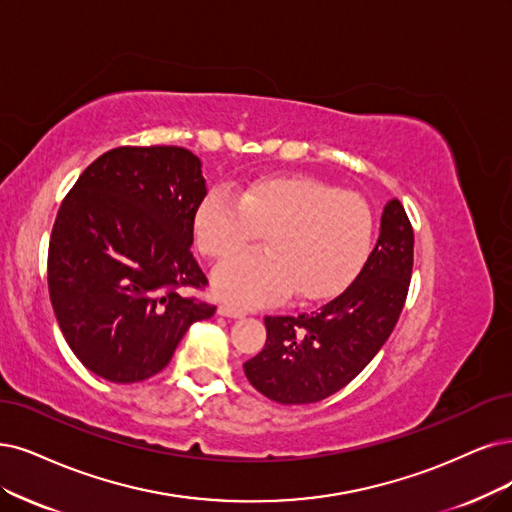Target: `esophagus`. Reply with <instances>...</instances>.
<instances>
[{
  "label": "esophagus",
  "mask_w": 512,
  "mask_h": 512,
  "mask_svg": "<svg viewBox=\"0 0 512 512\" xmlns=\"http://www.w3.org/2000/svg\"><path fill=\"white\" fill-rule=\"evenodd\" d=\"M221 316H227V318H242L244 316V310H240V308H234V306H227V304H223V306H219V310H217Z\"/></svg>",
  "instance_id": "34e87169"
}]
</instances>
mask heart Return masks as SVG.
I'll use <instances>...</instances> for the list:
<instances>
[{
	"mask_svg": "<svg viewBox=\"0 0 512 512\" xmlns=\"http://www.w3.org/2000/svg\"><path fill=\"white\" fill-rule=\"evenodd\" d=\"M266 234V253L225 259L213 270L215 293L232 306L274 304L291 291L318 299L335 291L365 259L373 215L365 198L301 175L261 177L240 196L215 187L194 215L204 257L221 259Z\"/></svg>",
	"mask_w": 512,
	"mask_h": 512,
	"instance_id": "b5f03b06",
	"label": "heart"
}]
</instances>
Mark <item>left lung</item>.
<instances>
[{"instance_id": "1", "label": "left lung", "mask_w": 512, "mask_h": 512, "mask_svg": "<svg viewBox=\"0 0 512 512\" xmlns=\"http://www.w3.org/2000/svg\"><path fill=\"white\" fill-rule=\"evenodd\" d=\"M413 270V227L399 200L384 206L380 238L350 285L325 306L266 316L263 350L244 363L246 380L280 405H308L342 390L390 337Z\"/></svg>"}]
</instances>
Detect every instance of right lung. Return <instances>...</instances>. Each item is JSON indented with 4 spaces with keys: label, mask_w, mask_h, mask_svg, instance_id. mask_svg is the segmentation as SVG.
Segmentation results:
<instances>
[{
    "label": "right lung",
    "mask_w": 512,
    "mask_h": 512,
    "mask_svg": "<svg viewBox=\"0 0 512 512\" xmlns=\"http://www.w3.org/2000/svg\"><path fill=\"white\" fill-rule=\"evenodd\" d=\"M204 196L200 158L175 145L109 149L65 196L48 246V291L69 348L94 375L147 380L196 320L215 314L181 293L208 285L189 251Z\"/></svg>",
    "instance_id": "obj_1"
}]
</instances>
